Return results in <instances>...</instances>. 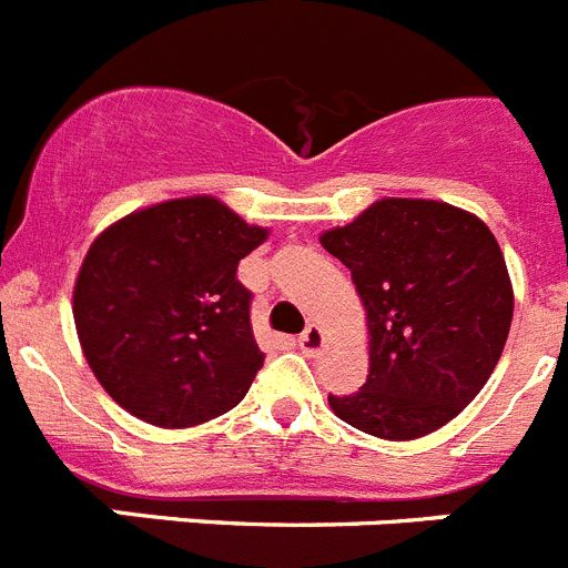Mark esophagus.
<instances>
[{"label":"esophagus","mask_w":568,"mask_h":568,"mask_svg":"<svg viewBox=\"0 0 568 568\" xmlns=\"http://www.w3.org/2000/svg\"><path fill=\"white\" fill-rule=\"evenodd\" d=\"M324 346H327V341H324V333H321L318 324H310V327L298 335V349L304 355H310V358L324 353Z\"/></svg>","instance_id":"obj_1"}]
</instances>
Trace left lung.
<instances>
[{"label":"left lung","mask_w":568,"mask_h":568,"mask_svg":"<svg viewBox=\"0 0 568 568\" xmlns=\"http://www.w3.org/2000/svg\"><path fill=\"white\" fill-rule=\"evenodd\" d=\"M353 273L369 375L329 395L341 420L386 440L429 435L484 389L509 335L511 281L478 215L429 199H381L321 235Z\"/></svg>","instance_id":"left-lung-1"}]
</instances>
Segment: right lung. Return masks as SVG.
<instances>
[{
	"label": "right lung",
	"instance_id": "add662e5",
	"mask_svg": "<svg viewBox=\"0 0 568 568\" xmlns=\"http://www.w3.org/2000/svg\"><path fill=\"white\" fill-rule=\"evenodd\" d=\"M267 230L213 195L124 215L90 244L73 290L84 358L110 398L164 429L230 413L264 353L235 270Z\"/></svg>",
	"mask_w": 568,
	"mask_h": 568
}]
</instances>
